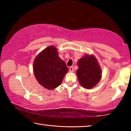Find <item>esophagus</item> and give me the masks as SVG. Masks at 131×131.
I'll use <instances>...</instances> for the list:
<instances>
[{
    "instance_id": "esophagus-1",
    "label": "esophagus",
    "mask_w": 131,
    "mask_h": 131,
    "mask_svg": "<svg viewBox=\"0 0 131 131\" xmlns=\"http://www.w3.org/2000/svg\"><path fill=\"white\" fill-rule=\"evenodd\" d=\"M73 67H72V66H71V67H70L69 68V72L70 73H72L73 72Z\"/></svg>"
}]
</instances>
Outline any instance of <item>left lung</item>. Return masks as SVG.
Masks as SVG:
<instances>
[{
    "instance_id": "left-lung-1",
    "label": "left lung",
    "mask_w": 131,
    "mask_h": 131,
    "mask_svg": "<svg viewBox=\"0 0 131 131\" xmlns=\"http://www.w3.org/2000/svg\"><path fill=\"white\" fill-rule=\"evenodd\" d=\"M76 74L79 83L85 89H91L97 85L102 77V69L96 58L86 54L77 62Z\"/></svg>"
}]
</instances>
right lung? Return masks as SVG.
Listing matches in <instances>:
<instances>
[{"label":"right lung","instance_id":"obj_1","mask_svg":"<svg viewBox=\"0 0 131 131\" xmlns=\"http://www.w3.org/2000/svg\"><path fill=\"white\" fill-rule=\"evenodd\" d=\"M68 68L59 58L54 46L46 48L35 58L33 70L37 81L46 89L52 90L61 85Z\"/></svg>","mask_w":131,"mask_h":131}]
</instances>
